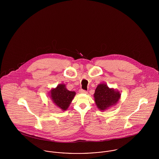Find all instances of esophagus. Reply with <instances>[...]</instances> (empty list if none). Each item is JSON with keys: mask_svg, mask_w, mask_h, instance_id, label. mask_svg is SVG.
<instances>
[{"mask_svg": "<svg viewBox=\"0 0 159 159\" xmlns=\"http://www.w3.org/2000/svg\"><path fill=\"white\" fill-rule=\"evenodd\" d=\"M80 93H87V91H86V90H84V89H80Z\"/></svg>", "mask_w": 159, "mask_h": 159, "instance_id": "34e87169", "label": "esophagus"}]
</instances>
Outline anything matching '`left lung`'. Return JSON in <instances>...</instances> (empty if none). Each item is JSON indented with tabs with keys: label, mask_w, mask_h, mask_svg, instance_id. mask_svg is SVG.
Masks as SVG:
<instances>
[{
	"label": "left lung",
	"mask_w": 159,
	"mask_h": 159,
	"mask_svg": "<svg viewBox=\"0 0 159 159\" xmlns=\"http://www.w3.org/2000/svg\"><path fill=\"white\" fill-rule=\"evenodd\" d=\"M120 93L113 89H110L105 84H99L95 91L94 98L97 107L105 110L116 104L120 98Z\"/></svg>",
	"instance_id": "left-lung-1"
}]
</instances>
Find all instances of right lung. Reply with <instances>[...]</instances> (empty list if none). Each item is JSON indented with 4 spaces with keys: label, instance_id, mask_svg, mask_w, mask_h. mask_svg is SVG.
Returning <instances> with one entry per match:
<instances>
[{
    "label": "right lung",
    "instance_id": "add662e5",
    "mask_svg": "<svg viewBox=\"0 0 159 159\" xmlns=\"http://www.w3.org/2000/svg\"><path fill=\"white\" fill-rule=\"evenodd\" d=\"M75 93L74 91L67 90L65 84H59L56 88L51 89V97L53 102L57 107L62 110H66Z\"/></svg>",
    "mask_w": 159,
    "mask_h": 159
}]
</instances>
